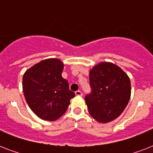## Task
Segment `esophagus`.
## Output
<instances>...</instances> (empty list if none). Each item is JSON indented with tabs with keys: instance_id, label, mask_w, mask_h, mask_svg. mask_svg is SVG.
Instances as JSON below:
<instances>
[{
	"instance_id": "obj_1",
	"label": "esophagus",
	"mask_w": 153,
	"mask_h": 153,
	"mask_svg": "<svg viewBox=\"0 0 153 153\" xmlns=\"http://www.w3.org/2000/svg\"><path fill=\"white\" fill-rule=\"evenodd\" d=\"M75 95H76V96H82V92H81V91L78 90L75 92Z\"/></svg>"
}]
</instances>
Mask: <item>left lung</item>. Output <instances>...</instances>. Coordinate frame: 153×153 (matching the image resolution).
<instances>
[{
    "label": "left lung",
    "instance_id": "obj_1",
    "mask_svg": "<svg viewBox=\"0 0 153 153\" xmlns=\"http://www.w3.org/2000/svg\"><path fill=\"white\" fill-rule=\"evenodd\" d=\"M91 92L85 100L91 116L98 122L114 120L124 111L131 96L130 79L111 63H101L89 73Z\"/></svg>",
    "mask_w": 153,
    "mask_h": 153
}]
</instances>
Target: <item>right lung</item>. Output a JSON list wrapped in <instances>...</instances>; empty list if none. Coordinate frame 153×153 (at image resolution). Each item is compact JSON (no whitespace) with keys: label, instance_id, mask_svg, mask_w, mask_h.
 Listing matches in <instances>:
<instances>
[{"label":"right lung","instance_id":"right-lung-1","mask_svg":"<svg viewBox=\"0 0 153 153\" xmlns=\"http://www.w3.org/2000/svg\"><path fill=\"white\" fill-rule=\"evenodd\" d=\"M64 65L57 59H47L26 71L23 75L25 100L39 118L58 119L67 110L70 100L75 96L69 84L62 78Z\"/></svg>","mask_w":153,"mask_h":153}]
</instances>
